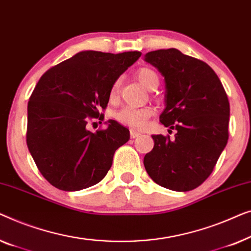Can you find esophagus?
<instances>
[{
	"mask_svg": "<svg viewBox=\"0 0 251 251\" xmlns=\"http://www.w3.org/2000/svg\"><path fill=\"white\" fill-rule=\"evenodd\" d=\"M130 137L132 139H136V137H139L141 135L140 132H137V130H134V129H130Z\"/></svg>",
	"mask_w": 251,
	"mask_h": 251,
	"instance_id": "esophagus-1",
	"label": "esophagus"
}]
</instances>
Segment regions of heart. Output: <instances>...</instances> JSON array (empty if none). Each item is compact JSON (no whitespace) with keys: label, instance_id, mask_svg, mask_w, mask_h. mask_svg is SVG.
Wrapping results in <instances>:
<instances>
[{"label":"heart","instance_id":"1","mask_svg":"<svg viewBox=\"0 0 251 251\" xmlns=\"http://www.w3.org/2000/svg\"><path fill=\"white\" fill-rule=\"evenodd\" d=\"M137 79L140 83L148 90H151L156 83H159L157 74L150 68H141L136 73ZM119 91V80L112 84L110 92H109V98L114 101L118 97ZM152 116V110L150 108H134V107H125L116 114V119L123 125L130 126L133 128H141L147 124L148 119Z\"/></svg>","mask_w":251,"mask_h":251}]
</instances>
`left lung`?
<instances>
[{
    "label": "left lung",
    "instance_id": "left-lung-1",
    "mask_svg": "<svg viewBox=\"0 0 251 251\" xmlns=\"http://www.w3.org/2000/svg\"><path fill=\"white\" fill-rule=\"evenodd\" d=\"M144 60L165 78L160 123L177 133L152 135L144 167L157 184L185 192L206 181L228 140L230 103L220 78L206 62L176 49L151 51ZM169 129V130H171Z\"/></svg>",
    "mask_w": 251,
    "mask_h": 251
}]
</instances>
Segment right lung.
<instances>
[{
	"label": "right lung",
	"instance_id": "obj_1",
	"mask_svg": "<svg viewBox=\"0 0 251 251\" xmlns=\"http://www.w3.org/2000/svg\"><path fill=\"white\" fill-rule=\"evenodd\" d=\"M141 54L82 51L38 80L28 102L27 147L56 189L79 191L97 184L110 169L115 151L129 140V130L116 121L95 133L86 124L90 118L103 121L99 110L107 108L112 84Z\"/></svg>",
	"mask_w": 251,
	"mask_h": 251
}]
</instances>
